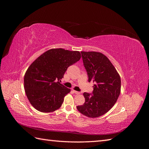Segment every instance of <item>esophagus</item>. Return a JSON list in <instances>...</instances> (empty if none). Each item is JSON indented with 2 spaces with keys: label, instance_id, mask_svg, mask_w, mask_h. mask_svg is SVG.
Wrapping results in <instances>:
<instances>
[{
  "label": "esophagus",
  "instance_id": "esophagus-1",
  "mask_svg": "<svg viewBox=\"0 0 149 149\" xmlns=\"http://www.w3.org/2000/svg\"><path fill=\"white\" fill-rule=\"evenodd\" d=\"M73 93H74V94H80V93H79V92H78V91H74V90H73Z\"/></svg>",
  "mask_w": 149,
  "mask_h": 149
}]
</instances>
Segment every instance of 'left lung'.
Wrapping results in <instances>:
<instances>
[{
    "mask_svg": "<svg viewBox=\"0 0 149 149\" xmlns=\"http://www.w3.org/2000/svg\"><path fill=\"white\" fill-rule=\"evenodd\" d=\"M81 53L88 81H93L94 84L92 94L84 93L85 102L76 107L86 116L97 118L109 111L118 100L120 93V78L111 62L102 53Z\"/></svg>",
    "mask_w": 149,
    "mask_h": 149,
    "instance_id": "left-lung-1",
    "label": "left lung"
}]
</instances>
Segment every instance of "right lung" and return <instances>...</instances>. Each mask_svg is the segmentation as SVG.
<instances>
[{
	"mask_svg": "<svg viewBox=\"0 0 149 149\" xmlns=\"http://www.w3.org/2000/svg\"><path fill=\"white\" fill-rule=\"evenodd\" d=\"M81 58L78 51L51 49L37 58L26 70L24 88L31 104L42 112H50L61 107L70 89L60 83L70 66Z\"/></svg>",
	"mask_w": 149,
	"mask_h": 149,
	"instance_id": "1",
	"label": "right lung"
}]
</instances>
